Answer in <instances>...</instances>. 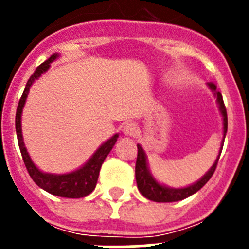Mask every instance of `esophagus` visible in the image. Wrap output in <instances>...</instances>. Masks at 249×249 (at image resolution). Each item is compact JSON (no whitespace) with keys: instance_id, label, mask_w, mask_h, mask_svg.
<instances>
[{"instance_id":"34e87169","label":"esophagus","mask_w":249,"mask_h":249,"mask_svg":"<svg viewBox=\"0 0 249 249\" xmlns=\"http://www.w3.org/2000/svg\"><path fill=\"white\" fill-rule=\"evenodd\" d=\"M123 135L124 136H136L138 132V127L136 126L135 123L132 122H127L124 123V126H123Z\"/></svg>"}]
</instances>
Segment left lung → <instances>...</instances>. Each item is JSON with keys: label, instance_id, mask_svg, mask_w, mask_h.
<instances>
[{"label": "left lung", "instance_id": "8db88e82", "mask_svg": "<svg viewBox=\"0 0 249 249\" xmlns=\"http://www.w3.org/2000/svg\"><path fill=\"white\" fill-rule=\"evenodd\" d=\"M208 89L212 91L213 96L215 98V102L218 106L219 113L222 116V124H223V140L221 142V147H219L218 156L215 158L214 163L212 164L208 171L199 178L198 181H196L195 183L188 184L186 187H179V188H175V187H169L167 184L160 183L155 178V176L152 175L151 169H149L148 158H147L146 151L142 148L141 144H137L138 153H137V162H136V181H137V187L142 196H144L147 199L153 202H177L182 201V199L190 197V196L195 195L196 192H198L202 187L210 181V178L214 173V169L218 163L219 156H221L222 148H223L224 138H226V133H227V111L224 107L223 98H222L221 92L215 91V86L213 83H208Z\"/></svg>", "mask_w": 249, "mask_h": 249}]
</instances>
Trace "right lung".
I'll list each match as a JSON object with an SVG mask.
<instances>
[{
    "label": "right lung",
    "mask_w": 249,
    "mask_h": 249,
    "mask_svg": "<svg viewBox=\"0 0 249 249\" xmlns=\"http://www.w3.org/2000/svg\"><path fill=\"white\" fill-rule=\"evenodd\" d=\"M59 57H61L59 53L52 54L47 61H45L42 65H39L37 67L35 73L30 77V80L26 83L25 91L22 93V97L19 100L16 112L17 141H18L19 151H21V155L22 158H23V162H25L26 168H27L31 178L34 179V182L39 188H42L46 192L51 193V195L58 196V197H65V198H82V197L89 196L96 188L101 166H102L103 160H106V157L108 156L111 149L116 144L120 135L116 133V135L112 136L106 142H103L82 166L78 167L77 169H73L71 172L61 173V175L41 171L35 164L32 158H31L30 153H28L27 148L25 146V142H23V136H22V112H23L26 100H27L28 93H30V89L32 87L35 81L38 80L39 77L50 70L51 63L54 62Z\"/></svg>",
    "instance_id": "right-lung-1"
}]
</instances>
